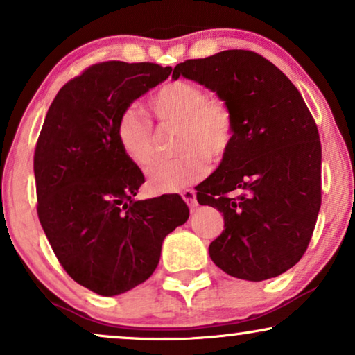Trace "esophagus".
I'll list each match as a JSON object with an SVG mask.
<instances>
[{
    "label": "esophagus",
    "instance_id": "1",
    "mask_svg": "<svg viewBox=\"0 0 355 355\" xmlns=\"http://www.w3.org/2000/svg\"><path fill=\"white\" fill-rule=\"evenodd\" d=\"M182 198H184V202H186L191 208H196L198 205L196 191H192V189H186V191L182 192Z\"/></svg>",
    "mask_w": 355,
    "mask_h": 355
}]
</instances>
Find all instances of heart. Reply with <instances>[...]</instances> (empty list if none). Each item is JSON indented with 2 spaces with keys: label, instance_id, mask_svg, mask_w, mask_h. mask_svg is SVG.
<instances>
[{
  "label": "heart",
  "instance_id": "obj_1",
  "mask_svg": "<svg viewBox=\"0 0 355 355\" xmlns=\"http://www.w3.org/2000/svg\"><path fill=\"white\" fill-rule=\"evenodd\" d=\"M162 125H178L179 157L157 163L148 173V187L158 193L181 192L205 176L210 159L221 162L236 140V116L226 100L208 96L191 80H169L147 100ZM116 140L130 163L147 168L155 158V130L137 111L125 110L116 123Z\"/></svg>",
  "mask_w": 355,
  "mask_h": 355
}]
</instances>
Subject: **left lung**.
Masks as SVG:
<instances>
[{
  "instance_id": "obj_1",
  "label": "left lung",
  "mask_w": 355,
  "mask_h": 355,
  "mask_svg": "<svg viewBox=\"0 0 355 355\" xmlns=\"http://www.w3.org/2000/svg\"><path fill=\"white\" fill-rule=\"evenodd\" d=\"M179 76L216 92L236 116L231 152L197 186L198 203L225 216L208 247L213 263L239 279L279 276L302 259L322 205V144L302 95L247 50L179 62Z\"/></svg>"
}]
</instances>
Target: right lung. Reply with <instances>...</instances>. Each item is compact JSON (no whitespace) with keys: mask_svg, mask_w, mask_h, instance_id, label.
<instances>
[{"mask_svg":"<svg viewBox=\"0 0 355 355\" xmlns=\"http://www.w3.org/2000/svg\"><path fill=\"white\" fill-rule=\"evenodd\" d=\"M169 74L153 62L90 66L58 92L38 135V220L66 273L100 295L148 279L189 218L178 193L135 200L145 178L116 140L119 114Z\"/></svg>","mask_w":355,"mask_h":355,"instance_id":"obj_1","label":"right lung"}]
</instances>
